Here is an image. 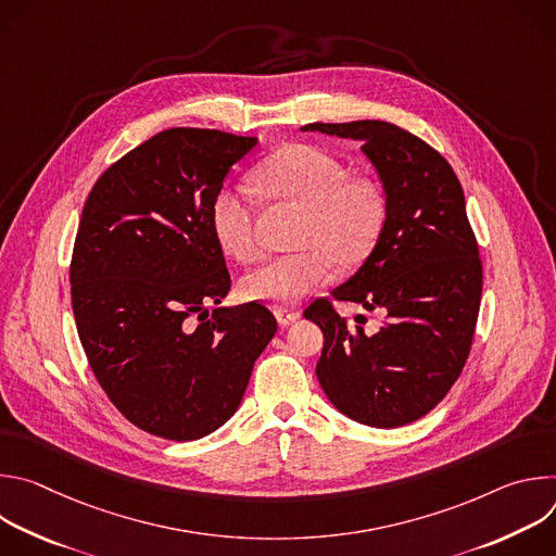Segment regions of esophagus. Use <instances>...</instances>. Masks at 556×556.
<instances>
[{"label":"esophagus","mask_w":556,"mask_h":556,"mask_svg":"<svg viewBox=\"0 0 556 556\" xmlns=\"http://www.w3.org/2000/svg\"><path fill=\"white\" fill-rule=\"evenodd\" d=\"M275 316L279 326H290L294 324L299 316H301V309L299 307H288V305H281V307H275Z\"/></svg>","instance_id":"esophagus-1"}]
</instances>
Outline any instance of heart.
Wrapping results in <instances>:
<instances>
[{"mask_svg": "<svg viewBox=\"0 0 556 556\" xmlns=\"http://www.w3.org/2000/svg\"><path fill=\"white\" fill-rule=\"evenodd\" d=\"M264 200L299 211L290 255L266 260L242 279V296L268 305H290L332 277L334 264L356 268L374 253L389 219L384 189L367 176H350L334 153L290 142L268 153L255 169ZM219 249L240 262L257 255V206L237 189L215 191L208 208Z\"/></svg>", "mask_w": 556, "mask_h": 556, "instance_id": "obj_1", "label": "heart"}]
</instances>
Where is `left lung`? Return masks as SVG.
I'll list each match as a JSON object with an SVG mask.
<instances>
[{"label": "left lung", "mask_w": 556, "mask_h": 556, "mask_svg": "<svg viewBox=\"0 0 556 556\" xmlns=\"http://www.w3.org/2000/svg\"><path fill=\"white\" fill-rule=\"evenodd\" d=\"M303 129L361 140L389 200L384 232L363 268L303 312L326 339L316 376L348 418L403 427L448 393L478 324L482 260L462 185L440 151L391 123H309ZM334 300L382 308L388 324L365 336L336 312Z\"/></svg>", "instance_id": "obj_1"}]
</instances>
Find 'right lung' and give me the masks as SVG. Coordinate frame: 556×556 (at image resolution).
<instances>
[{"instance_id": "add662e5", "label": "right lung", "mask_w": 556, "mask_h": 556, "mask_svg": "<svg viewBox=\"0 0 556 556\" xmlns=\"http://www.w3.org/2000/svg\"><path fill=\"white\" fill-rule=\"evenodd\" d=\"M257 138L174 127L151 136L92 187L70 262L76 332L112 405L176 442L222 427L277 332L251 301L215 307L230 275L211 200Z\"/></svg>"}]
</instances>
